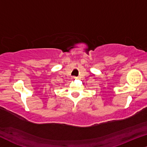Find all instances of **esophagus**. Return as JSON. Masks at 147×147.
Listing matches in <instances>:
<instances>
[{
	"label": "esophagus",
	"instance_id": "obj_1",
	"mask_svg": "<svg viewBox=\"0 0 147 147\" xmlns=\"http://www.w3.org/2000/svg\"><path fill=\"white\" fill-rule=\"evenodd\" d=\"M73 79H77V77H73Z\"/></svg>",
	"mask_w": 147,
	"mask_h": 147
}]
</instances>
